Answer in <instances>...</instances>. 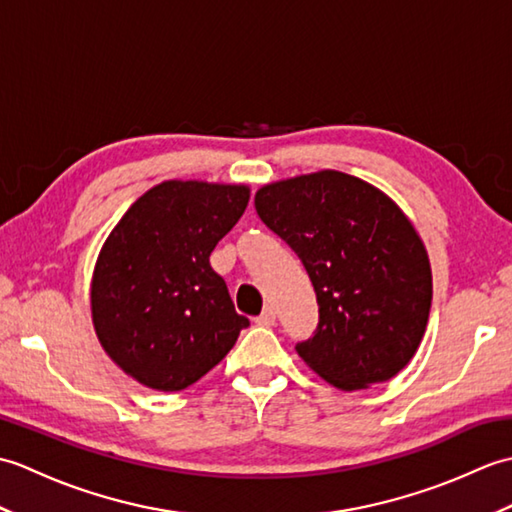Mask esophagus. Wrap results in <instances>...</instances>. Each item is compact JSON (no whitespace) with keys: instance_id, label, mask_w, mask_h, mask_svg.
<instances>
[{"instance_id":"34e87169","label":"esophagus","mask_w":512,"mask_h":512,"mask_svg":"<svg viewBox=\"0 0 512 512\" xmlns=\"http://www.w3.org/2000/svg\"><path fill=\"white\" fill-rule=\"evenodd\" d=\"M257 325H262V328H273L275 325V310L273 308H264V312L259 314V317L255 319Z\"/></svg>"}]
</instances>
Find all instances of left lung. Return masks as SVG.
Listing matches in <instances>:
<instances>
[{
  "instance_id": "1",
  "label": "left lung",
  "mask_w": 512,
  "mask_h": 512,
  "mask_svg": "<svg viewBox=\"0 0 512 512\" xmlns=\"http://www.w3.org/2000/svg\"><path fill=\"white\" fill-rule=\"evenodd\" d=\"M262 222L299 255L319 325L297 354L343 391L385 383L411 361L431 310L429 255L400 206L374 184L323 169L264 184Z\"/></svg>"
}]
</instances>
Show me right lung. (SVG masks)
Returning <instances> with one entry per match:
<instances>
[{"instance_id": "add662e5", "label": "right lung", "mask_w": 512, "mask_h": 512, "mask_svg": "<svg viewBox=\"0 0 512 512\" xmlns=\"http://www.w3.org/2000/svg\"><path fill=\"white\" fill-rule=\"evenodd\" d=\"M248 198L246 184L165 180L140 195L105 239L90 288L94 332L140 385H193L248 325L209 262Z\"/></svg>"}]
</instances>
